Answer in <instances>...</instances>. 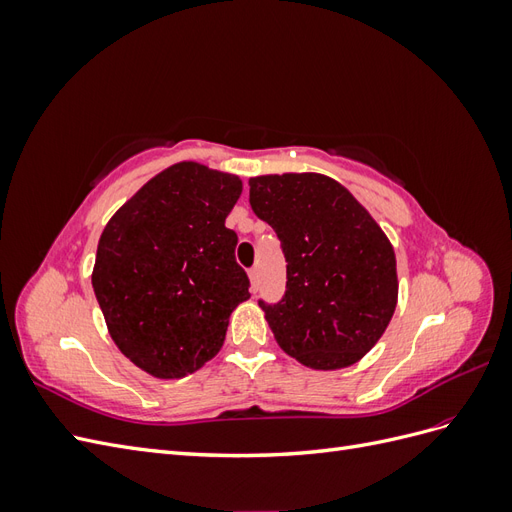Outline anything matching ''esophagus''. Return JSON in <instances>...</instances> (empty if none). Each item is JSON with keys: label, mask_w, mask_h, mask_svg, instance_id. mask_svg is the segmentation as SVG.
Segmentation results:
<instances>
[{"label": "esophagus", "mask_w": 512, "mask_h": 512, "mask_svg": "<svg viewBox=\"0 0 512 512\" xmlns=\"http://www.w3.org/2000/svg\"><path fill=\"white\" fill-rule=\"evenodd\" d=\"M247 275H250V282H252L250 290L256 294V292H258V271H256V269H250V271H247Z\"/></svg>", "instance_id": "obj_1"}]
</instances>
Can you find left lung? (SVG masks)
<instances>
[{
  "mask_svg": "<svg viewBox=\"0 0 512 512\" xmlns=\"http://www.w3.org/2000/svg\"><path fill=\"white\" fill-rule=\"evenodd\" d=\"M250 205L288 262L284 299L258 303L275 342L309 369L361 361L397 307L389 237L342 183L320 173L252 177Z\"/></svg>",
  "mask_w": 512,
  "mask_h": 512,
  "instance_id": "left-lung-1",
  "label": "left lung"
}]
</instances>
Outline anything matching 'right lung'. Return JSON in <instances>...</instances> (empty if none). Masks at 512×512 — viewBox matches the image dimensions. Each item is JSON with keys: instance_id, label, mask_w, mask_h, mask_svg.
Wrapping results in <instances>:
<instances>
[{"instance_id": "obj_1", "label": "right lung", "mask_w": 512, "mask_h": 512, "mask_svg": "<svg viewBox=\"0 0 512 512\" xmlns=\"http://www.w3.org/2000/svg\"><path fill=\"white\" fill-rule=\"evenodd\" d=\"M237 175L177 162L149 179L104 226L91 273L108 335L128 359L175 380L220 352L230 314L250 299L228 213Z\"/></svg>"}]
</instances>
